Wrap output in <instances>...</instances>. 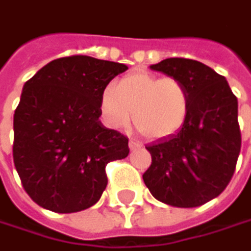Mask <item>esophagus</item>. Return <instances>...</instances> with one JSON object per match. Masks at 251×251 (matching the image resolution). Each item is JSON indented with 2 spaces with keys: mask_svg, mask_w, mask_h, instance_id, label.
Instances as JSON below:
<instances>
[{
  "mask_svg": "<svg viewBox=\"0 0 251 251\" xmlns=\"http://www.w3.org/2000/svg\"><path fill=\"white\" fill-rule=\"evenodd\" d=\"M141 147H142V144H141V142L133 141V139H130V141H129V148H130V150H136V148H141Z\"/></svg>",
  "mask_w": 251,
  "mask_h": 251,
  "instance_id": "1",
  "label": "esophagus"
}]
</instances>
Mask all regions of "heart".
<instances>
[{
  "label": "heart",
  "instance_id": "b5f03b06",
  "mask_svg": "<svg viewBox=\"0 0 251 251\" xmlns=\"http://www.w3.org/2000/svg\"><path fill=\"white\" fill-rule=\"evenodd\" d=\"M99 109L109 127L122 129L130 122L147 138H166L181 129L189 110L187 88L173 76L158 78L148 73H130L113 88L107 87L100 96Z\"/></svg>",
  "mask_w": 251,
  "mask_h": 251
}]
</instances>
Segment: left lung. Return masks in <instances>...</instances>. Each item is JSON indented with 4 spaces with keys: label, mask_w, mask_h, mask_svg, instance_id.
I'll use <instances>...</instances> for the list:
<instances>
[{
    "label": "left lung",
    "mask_w": 251,
    "mask_h": 251,
    "mask_svg": "<svg viewBox=\"0 0 251 251\" xmlns=\"http://www.w3.org/2000/svg\"><path fill=\"white\" fill-rule=\"evenodd\" d=\"M151 70L184 84L190 110L177 133L145 147L152 161L144 183L163 203L201 206L221 195L235 172L241 148L237 97L226 76L193 59L169 58Z\"/></svg>",
    "instance_id": "8db88e82"
}]
</instances>
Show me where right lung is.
Wrapping results in <instances>:
<instances>
[{"label":"right lung","instance_id":"add662e5","mask_svg":"<svg viewBox=\"0 0 251 251\" xmlns=\"http://www.w3.org/2000/svg\"><path fill=\"white\" fill-rule=\"evenodd\" d=\"M126 70L74 55L49 62L25 84L14 112L13 158L39 206L58 214L93 206L107 186L106 166L127 157V138L99 121L101 93Z\"/></svg>","mask_w":251,"mask_h":251}]
</instances>
